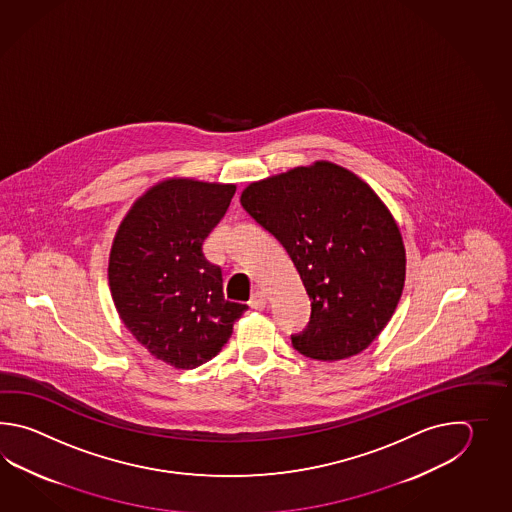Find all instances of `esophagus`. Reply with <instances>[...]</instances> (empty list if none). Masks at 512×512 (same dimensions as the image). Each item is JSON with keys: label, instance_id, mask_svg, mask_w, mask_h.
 <instances>
[{"label": "esophagus", "instance_id": "obj_1", "mask_svg": "<svg viewBox=\"0 0 512 512\" xmlns=\"http://www.w3.org/2000/svg\"><path fill=\"white\" fill-rule=\"evenodd\" d=\"M249 305H251L252 309H265V305H267V296H265V293H261V291H256V293L252 294Z\"/></svg>", "mask_w": 512, "mask_h": 512}]
</instances>
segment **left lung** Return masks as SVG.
Returning a JSON list of instances; mask_svg holds the SVG:
<instances>
[{"label": "left lung", "instance_id": "8db88e82", "mask_svg": "<svg viewBox=\"0 0 512 512\" xmlns=\"http://www.w3.org/2000/svg\"><path fill=\"white\" fill-rule=\"evenodd\" d=\"M240 201L285 247L311 298V322L294 348L322 362L368 348L406 278L403 234L375 190L340 164L315 161L254 181Z\"/></svg>", "mask_w": 512, "mask_h": 512}]
</instances>
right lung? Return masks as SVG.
Masks as SVG:
<instances>
[{
  "mask_svg": "<svg viewBox=\"0 0 512 512\" xmlns=\"http://www.w3.org/2000/svg\"><path fill=\"white\" fill-rule=\"evenodd\" d=\"M234 192L232 183L161 179L133 201L111 243L109 291L122 324L177 370L214 359L249 309L225 300L221 269L203 254Z\"/></svg>",
  "mask_w": 512,
  "mask_h": 512,
  "instance_id": "add662e5",
  "label": "right lung"
}]
</instances>
